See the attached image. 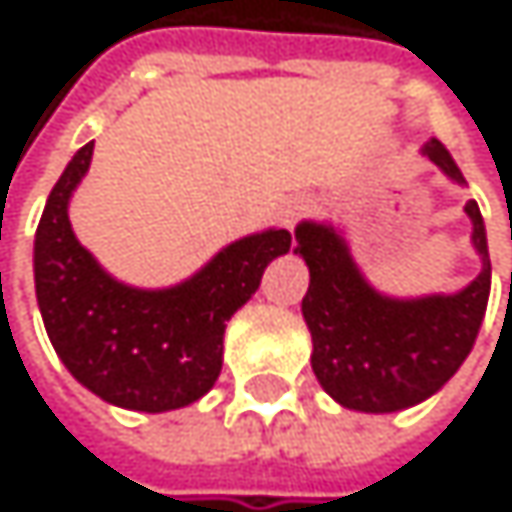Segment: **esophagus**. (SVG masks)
Instances as JSON below:
<instances>
[{"instance_id":"esophagus-1","label":"esophagus","mask_w":512,"mask_h":512,"mask_svg":"<svg viewBox=\"0 0 512 512\" xmlns=\"http://www.w3.org/2000/svg\"><path fill=\"white\" fill-rule=\"evenodd\" d=\"M306 212H309V200L294 197V200H288V203H285V209H282V224H285V227H294Z\"/></svg>"}]
</instances>
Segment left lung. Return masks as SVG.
<instances>
[{
	"label": "left lung",
	"mask_w": 512,
	"mask_h": 512,
	"mask_svg": "<svg viewBox=\"0 0 512 512\" xmlns=\"http://www.w3.org/2000/svg\"><path fill=\"white\" fill-rule=\"evenodd\" d=\"M422 154L449 178L464 181L437 139ZM464 212L473 221L483 273L458 294L422 300L376 294L334 227L303 221L294 230V251L309 267L303 318L312 334V370L343 407L361 413L407 410L443 388L470 355L489 303L492 264L480 206L470 200Z\"/></svg>",
	"instance_id": "left-lung-1"
}]
</instances>
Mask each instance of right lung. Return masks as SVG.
I'll return each mask as SVG.
<instances>
[{
    "instance_id": "add662e5",
    "label": "right lung",
    "mask_w": 512,
    "mask_h": 512,
    "mask_svg": "<svg viewBox=\"0 0 512 512\" xmlns=\"http://www.w3.org/2000/svg\"><path fill=\"white\" fill-rule=\"evenodd\" d=\"M93 157L87 142L63 169L35 230V297L69 373L124 410L166 413L200 400L221 373L227 318L258 291L288 230L227 245L188 282L139 291L115 282L75 239L69 197Z\"/></svg>"
}]
</instances>
